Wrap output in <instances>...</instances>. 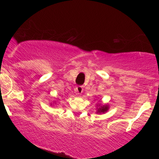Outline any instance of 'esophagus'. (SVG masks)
Returning <instances> with one entry per match:
<instances>
[{"mask_svg":"<svg viewBox=\"0 0 159 159\" xmlns=\"http://www.w3.org/2000/svg\"><path fill=\"white\" fill-rule=\"evenodd\" d=\"M75 91H76V92L78 93V94H81V93L83 92L82 86H81V85H78V86H77V87L75 88Z\"/></svg>","mask_w":159,"mask_h":159,"instance_id":"1","label":"esophagus"}]
</instances>
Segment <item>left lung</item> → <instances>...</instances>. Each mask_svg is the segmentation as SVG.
Returning <instances> with one entry per match:
<instances>
[{
    "label": "left lung",
    "instance_id": "obj_1",
    "mask_svg": "<svg viewBox=\"0 0 159 159\" xmlns=\"http://www.w3.org/2000/svg\"><path fill=\"white\" fill-rule=\"evenodd\" d=\"M108 107L107 106H105V105H104V106H102L101 107V108H99L98 109V113H105V111H108Z\"/></svg>",
    "mask_w": 159,
    "mask_h": 159
}]
</instances>
